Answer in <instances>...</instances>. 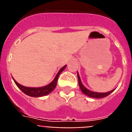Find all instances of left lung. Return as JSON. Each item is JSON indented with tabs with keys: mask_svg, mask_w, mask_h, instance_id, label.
Returning a JSON list of instances; mask_svg holds the SVG:
<instances>
[{
	"mask_svg": "<svg viewBox=\"0 0 132 132\" xmlns=\"http://www.w3.org/2000/svg\"><path fill=\"white\" fill-rule=\"evenodd\" d=\"M77 77H78L79 85V87H80V90H82V92L84 93V94H86L87 96H89V97L96 98H101L106 97V96L109 95L110 93H112L114 90V89L112 90H111V91L107 92V93H96V92H93L91 91V90H88L87 88H85V87H84V85H82V82H81V80H80V77H79V73H77Z\"/></svg>",
	"mask_w": 132,
	"mask_h": 132,
	"instance_id": "obj_1",
	"label": "left lung"
}]
</instances>
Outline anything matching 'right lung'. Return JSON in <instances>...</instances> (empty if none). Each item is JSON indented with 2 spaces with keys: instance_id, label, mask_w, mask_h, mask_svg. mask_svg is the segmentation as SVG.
Returning <instances> with one entry per match:
<instances>
[{
  "instance_id": "1",
  "label": "right lung",
  "mask_w": 132,
  "mask_h": 132,
  "mask_svg": "<svg viewBox=\"0 0 132 132\" xmlns=\"http://www.w3.org/2000/svg\"><path fill=\"white\" fill-rule=\"evenodd\" d=\"M66 66L67 65H65L64 67H63L59 71V72H58L57 74V75H56L55 77L53 80V81L52 82H50L49 85L45 86V87H38V88H36V87H24V86H22V85H21L19 83H18L14 79L13 80L14 81L15 84L17 85V87L24 94H26L28 96H31V97H40V96H45V95H47L50 93H52L53 90L55 89V88L56 87V85H57V80L58 78H59V75L65 69Z\"/></svg>"
}]
</instances>
